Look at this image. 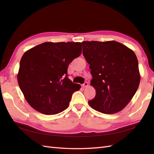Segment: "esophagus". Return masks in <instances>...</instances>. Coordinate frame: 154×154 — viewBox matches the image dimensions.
<instances>
[{
	"label": "esophagus",
	"instance_id": "34e87169",
	"mask_svg": "<svg viewBox=\"0 0 154 154\" xmlns=\"http://www.w3.org/2000/svg\"><path fill=\"white\" fill-rule=\"evenodd\" d=\"M88 83L87 82H85L84 83H83V84L82 85V86H83V87H88Z\"/></svg>",
	"mask_w": 154,
	"mask_h": 154
}]
</instances>
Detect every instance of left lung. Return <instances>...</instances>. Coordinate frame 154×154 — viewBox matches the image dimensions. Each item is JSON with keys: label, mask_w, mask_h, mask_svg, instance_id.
<instances>
[{"label": "left lung", "mask_w": 154, "mask_h": 154, "mask_svg": "<svg viewBox=\"0 0 154 154\" xmlns=\"http://www.w3.org/2000/svg\"><path fill=\"white\" fill-rule=\"evenodd\" d=\"M83 54L90 65L91 85L96 90L88 104L106 114L123 110L132 100L140 83L136 54L116 41H85Z\"/></svg>", "instance_id": "left-lung-1"}]
</instances>
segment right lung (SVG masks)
<instances>
[{"mask_svg": "<svg viewBox=\"0 0 154 154\" xmlns=\"http://www.w3.org/2000/svg\"><path fill=\"white\" fill-rule=\"evenodd\" d=\"M80 42H44L23 54L17 80L26 100L35 110L54 115L66 110L80 84L68 78L67 68L82 53Z\"/></svg>", "mask_w": 154, "mask_h": 154, "instance_id": "1", "label": "right lung"}]
</instances>
